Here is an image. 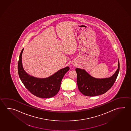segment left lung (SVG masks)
Listing matches in <instances>:
<instances>
[{
  "label": "left lung",
  "instance_id": "obj_1",
  "mask_svg": "<svg viewBox=\"0 0 131 131\" xmlns=\"http://www.w3.org/2000/svg\"><path fill=\"white\" fill-rule=\"evenodd\" d=\"M118 68L111 77L106 79H95L90 76L83 69L76 68L77 84L79 91L84 95L94 96L104 94L114 85L119 74Z\"/></svg>",
  "mask_w": 131,
  "mask_h": 131
}]
</instances>
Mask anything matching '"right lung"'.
Instances as JSON below:
<instances>
[{"label": "right lung", "mask_w": 131, "mask_h": 131, "mask_svg": "<svg viewBox=\"0 0 131 131\" xmlns=\"http://www.w3.org/2000/svg\"><path fill=\"white\" fill-rule=\"evenodd\" d=\"M21 50L18 62L19 78L27 89L38 97L48 98L54 96L60 91V84L64 74L69 71V67L61 69L55 74L45 79H38L31 76L24 71L21 63Z\"/></svg>", "instance_id": "obj_1"}]
</instances>
